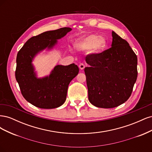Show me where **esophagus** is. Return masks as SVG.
<instances>
[{"instance_id": "1", "label": "esophagus", "mask_w": 152, "mask_h": 152, "mask_svg": "<svg viewBox=\"0 0 152 152\" xmlns=\"http://www.w3.org/2000/svg\"><path fill=\"white\" fill-rule=\"evenodd\" d=\"M79 68L81 70H84V68H85V65H84L83 63H80V65H79Z\"/></svg>"}]
</instances>
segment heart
Masks as SVG:
<instances>
[{
    "instance_id": "b5f03b06",
    "label": "heart",
    "mask_w": 152,
    "mask_h": 152,
    "mask_svg": "<svg viewBox=\"0 0 152 152\" xmlns=\"http://www.w3.org/2000/svg\"><path fill=\"white\" fill-rule=\"evenodd\" d=\"M79 50L91 49L92 53L98 54L103 52L107 46V40L104 37L95 34H89L78 39L74 44Z\"/></svg>"
}]
</instances>
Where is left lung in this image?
Wrapping results in <instances>:
<instances>
[{
    "label": "left lung",
    "instance_id": "left-lung-1",
    "mask_svg": "<svg viewBox=\"0 0 152 152\" xmlns=\"http://www.w3.org/2000/svg\"><path fill=\"white\" fill-rule=\"evenodd\" d=\"M111 48L85 57L88 98L96 107L111 108L130 97L137 79V58L129 44L112 31Z\"/></svg>",
    "mask_w": 152,
    "mask_h": 152
}]
</instances>
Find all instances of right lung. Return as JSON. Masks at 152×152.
<instances>
[{"mask_svg":"<svg viewBox=\"0 0 152 152\" xmlns=\"http://www.w3.org/2000/svg\"><path fill=\"white\" fill-rule=\"evenodd\" d=\"M72 30L61 28L43 32L30 38L18 53L16 79L21 94L27 102L44 109L58 108L65 102L68 85L78 75L79 67L75 63L56 65L49 75L38 77L33 61L43 50L50 51L58 40Z\"/></svg>","mask_w":152,"mask_h":152,"instance_id":"1","label":"right lung"}]
</instances>
